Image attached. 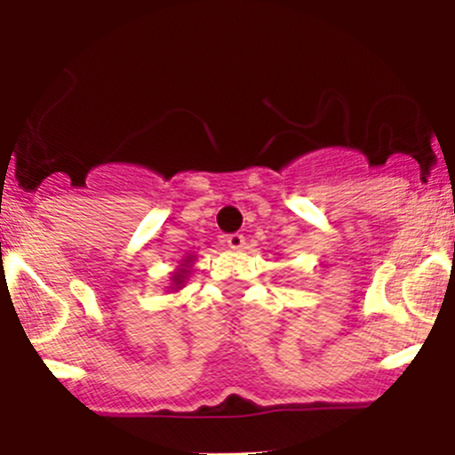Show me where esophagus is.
Instances as JSON below:
<instances>
[{"instance_id": "1", "label": "esophagus", "mask_w": 455, "mask_h": 455, "mask_svg": "<svg viewBox=\"0 0 455 455\" xmlns=\"http://www.w3.org/2000/svg\"><path fill=\"white\" fill-rule=\"evenodd\" d=\"M227 243L233 248V251H239V248H243L246 239H243L242 233H231V235H227Z\"/></svg>"}]
</instances>
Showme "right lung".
Here are the masks:
<instances>
[{
	"label": "right lung",
	"mask_w": 455,
	"mask_h": 455,
	"mask_svg": "<svg viewBox=\"0 0 455 455\" xmlns=\"http://www.w3.org/2000/svg\"><path fill=\"white\" fill-rule=\"evenodd\" d=\"M183 274H186V269H181V272H177V274H174V283H177V284H181V283H183Z\"/></svg>",
	"instance_id": "1"
}]
</instances>
